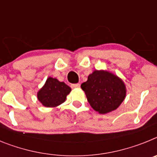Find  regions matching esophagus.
<instances>
[{
    "label": "esophagus",
    "mask_w": 157,
    "mask_h": 157,
    "mask_svg": "<svg viewBox=\"0 0 157 157\" xmlns=\"http://www.w3.org/2000/svg\"><path fill=\"white\" fill-rule=\"evenodd\" d=\"M80 84H73L71 85V87H72L73 88H80Z\"/></svg>",
    "instance_id": "34e87169"
}]
</instances>
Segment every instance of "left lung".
<instances>
[{"mask_svg":"<svg viewBox=\"0 0 157 157\" xmlns=\"http://www.w3.org/2000/svg\"><path fill=\"white\" fill-rule=\"evenodd\" d=\"M91 107L99 114L116 110L126 95L122 79L108 71L95 70L81 84Z\"/></svg>","mask_w":157,"mask_h":157,"instance_id":"left-lung-1","label":"left lung"}]
</instances>
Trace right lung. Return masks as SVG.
Here are the masks:
<instances>
[{
  "label": "right lung",
  "instance_id": "1",
  "mask_svg": "<svg viewBox=\"0 0 157 157\" xmlns=\"http://www.w3.org/2000/svg\"><path fill=\"white\" fill-rule=\"evenodd\" d=\"M71 92L70 87L58 79L48 77L44 86L39 90L37 97L40 103L46 107H55L65 101Z\"/></svg>",
  "mask_w": 157,
  "mask_h": 157
}]
</instances>
